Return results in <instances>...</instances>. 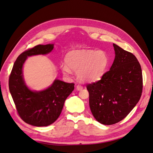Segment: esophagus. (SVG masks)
<instances>
[{
  "label": "esophagus",
  "instance_id": "obj_1",
  "mask_svg": "<svg viewBox=\"0 0 153 153\" xmlns=\"http://www.w3.org/2000/svg\"><path fill=\"white\" fill-rule=\"evenodd\" d=\"M76 88H77V90L80 91V90H82L83 89V86H82L81 85H77L76 86Z\"/></svg>",
  "mask_w": 153,
  "mask_h": 153
}]
</instances>
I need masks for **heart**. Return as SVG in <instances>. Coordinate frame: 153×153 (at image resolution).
Wrapping results in <instances>:
<instances>
[{
	"label": "heart",
	"instance_id": "1",
	"mask_svg": "<svg viewBox=\"0 0 153 153\" xmlns=\"http://www.w3.org/2000/svg\"><path fill=\"white\" fill-rule=\"evenodd\" d=\"M67 65H62L61 70L70 76L71 70L76 71L81 82H93L102 76L108 64V57L102 51L78 50L71 51L66 56Z\"/></svg>",
	"mask_w": 153,
	"mask_h": 153
}]
</instances>
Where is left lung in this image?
Returning <instances> with one entry per match:
<instances>
[{
  "instance_id": "8db88e82",
  "label": "left lung",
  "mask_w": 153,
  "mask_h": 153,
  "mask_svg": "<svg viewBox=\"0 0 153 153\" xmlns=\"http://www.w3.org/2000/svg\"><path fill=\"white\" fill-rule=\"evenodd\" d=\"M113 46L116 55L110 70L86 86L91 111L104 125L125 118L139 102L143 91L142 70L137 58L118 45Z\"/></svg>"
}]
</instances>
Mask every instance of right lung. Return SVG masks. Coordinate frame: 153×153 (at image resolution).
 <instances>
[{
  "label": "right lung",
  "instance_id": "1",
  "mask_svg": "<svg viewBox=\"0 0 153 153\" xmlns=\"http://www.w3.org/2000/svg\"><path fill=\"white\" fill-rule=\"evenodd\" d=\"M54 45H39L19 55L9 77V90L19 117L29 124L41 127L54 123L59 117L67 97L74 89V83L56 79L51 87L33 91L25 85L22 75L23 64L27 56L45 54Z\"/></svg>",
  "mask_w": 153,
  "mask_h": 153
}]
</instances>
